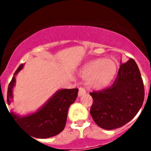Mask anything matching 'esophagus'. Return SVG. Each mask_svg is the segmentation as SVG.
<instances>
[{"label": "esophagus", "instance_id": "obj_1", "mask_svg": "<svg viewBox=\"0 0 151 151\" xmlns=\"http://www.w3.org/2000/svg\"><path fill=\"white\" fill-rule=\"evenodd\" d=\"M86 93V91L83 88H79V93H78V96H82L83 95Z\"/></svg>", "mask_w": 151, "mask_h": 151}]
</instances>
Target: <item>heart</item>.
Returning a JSON list of instances; mask_svg holds the SVG:
<instances>
[{
    "label": "heart",
    "instance_id": "1",
    "mask_svg": "<svg viewBox=\"0 0 151 151\" xmlns=\"http://www.w3.org/2000/svg\"><path fill=\"white\" fill-rule=\"evenodd\" d=\"M117 71L115 62L110 59H96L85 66L81 76L88 79V84L94 89L106 86L113 79Z\"/></svg>",
    "mask_w": 151,
    "mask_h": 151
}]
</instances>
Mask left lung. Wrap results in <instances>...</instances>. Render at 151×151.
I'll return each instance as SVG.
<instances>
[{
  "label": "left lung",
  "instance_id": "1",
  "mask_svg": "<svg viewBox=\"0 0 151 151\" xmlns=\"http://www.w3.org/2000/svg\"><path fill=\"white\" fill-rule=\"evenodd\" d=\"M93 101L91 115L99 127L118 129L137 114L144 101V84L134 59L122 63L113 84L100 91L90 93Z\"/></svg>",
  "mask_w": 151,
  "mask_h": 151
}]
</instances>
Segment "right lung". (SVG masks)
Here are the masks:
<instances>
[{"mask_svg":"<svg viewBox=\"0 0 151 151\" xmlns=\"http://www.w3.org/2000/svg\"><path fill=\"white\" fill-rule=\"evenodd\" d=\"M22 68L23 64H21L15 71L14 75ZM14 84L15 77L14 76L9 85L7 92L9 104L13 99L12 89ZM78 91L77 88H73L57 91L39 110L30 115L22 117L13 112L9 113L15 122L33 137L39 139L52 137L64 129L68 108L77 99Z\"/></svg>","mask_w":151,"mask_h":151,"instance_id":"1","label":"right lung"}]
</instances>
